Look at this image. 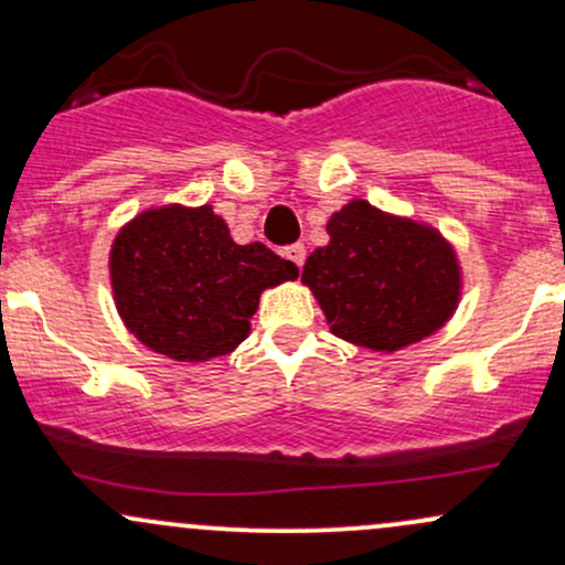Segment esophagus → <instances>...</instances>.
I'll return each mask as SVG.
<instances>
[{"mask_svg":"<svg viewBox=\"0 0 565 565\" xmlns=\"http://www.w3.org/2000/svg\"><path fill=\"white\" fill-rule=\"evenodd\" d=\"M284 257L295 263L297 268H302V265H305V246H302V244H291V246H287V249H284Z\"/></svg>","mask_w":565,"mask_h":565,"instance_id":"34e87169","label":"esophagus"}]
</instances>
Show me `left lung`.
<instances>
[{
  "instance_id": "obj_1",
  "label": "left lung",
  "mask_w": 565,
  "mask_h": 565,
  "mask_svg": "<svg viewBox=\"0 0 565 565\" xmlns=\"http://www.w3.org/2000/svg\"><path fill=\"white\" fill-rule=\"evenodd\" d=\"M327 231L329 244L308 257L302 281L337 337L393 353L449 321L462 281L457 255L436 228L355 199Z\"/></svg>"
}]
</instances>
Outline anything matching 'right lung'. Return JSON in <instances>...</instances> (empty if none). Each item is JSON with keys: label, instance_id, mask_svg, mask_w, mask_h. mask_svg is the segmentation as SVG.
<instances>
[{"label": "right lung", "instance_id": "right-lung-1", "mask_svg": "<svg viewBox=\"0 0 565 565\" xmlns=\"http://www.w3.org/2000/svg\"><path fill=\"white\" fill-rule=\"evenodd\" d=\"M108 268L129 332L174 361L228 355L263 291L300 276L265 244L233 242L210 204L142 212L114 238Z\"/></svg>", "mask_w": 565, "mask_h": 565}]
</instances>
